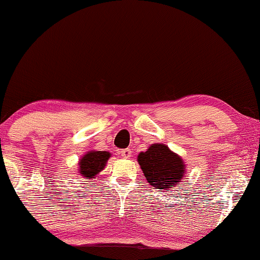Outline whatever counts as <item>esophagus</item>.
Wrapping results in <instances>:
<instances>
[{
  "label": "esophagus",
  "mask_w": 260,
  "mask_h": 260,
  "mask_svg": "<svg viewBox=\"0 0 260 260\" xmlns=\"http://www.w3.org/2000/svg\"><path fill=\"white\" fill-rule=\"evenodd\" d=\"M119 153L123 157H125V159H129V157H131V154H133V151H131V149H129V148H125V149L120 150Z\"/></svg>",
  "instance_id": "obj_1"
}]
</instances>
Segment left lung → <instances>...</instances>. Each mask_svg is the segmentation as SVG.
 Segmentation results:
<instances>
[{"instance_id": "obj_1", "label": "left lung", "mask_w": 260, "mask_h": 260, "mask_svg": "<svg viewBox=\"0 0 260 260\" xmlns=\"http://www.w3.org/2000/svg\"><path fill=\"white\" fill-rule=\"evenodd\" d=\"M137 160L148 183L160 191L174 187L184 177L183 160L165 144H151Z\"/></svg>"}]
</instances>
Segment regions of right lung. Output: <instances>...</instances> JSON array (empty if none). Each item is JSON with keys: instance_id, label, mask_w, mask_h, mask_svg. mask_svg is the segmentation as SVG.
Wrapping results in <instances>:
<instances>
[{"instance_id": "right-lung-1", "label": "right lung", "mask_w": 260, "mask_h": 260, "mask_svg": "<svg viewBox=\"0 0 260 260\" xmlns=\"http://www.w3.org/2000/svg\"><path fill=\"white\" fill-rule=\"evenodd\" d=\"M110 157L107 151H90L87 153L80 161V173L87 179L93 178L98 172L104 170Z\"/></svg>"}]
</instances>
